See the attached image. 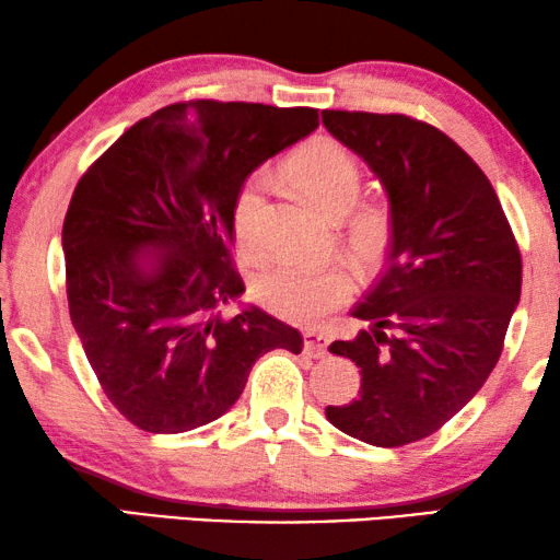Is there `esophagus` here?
Wrapping results in <instances>:
<instances>
[{"instance_id":"34e87169","label":"esophagus","mask_w":560,"mask_h":560,"mask_svg":"<svg viewBox=\"0 0 560 560\" xmlns=\"http://www.w3.org/2000/svg\"><path fill=\"white\" fill-rule=\"evenodd\" d=\"M302 340H305V352L310 357H315V360H323V357H327L329 337L325 332H317V329H307V332L302 335Z\"/></svg>"}]
</instances>
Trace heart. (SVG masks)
Segmentation results:
<instances>
[{
	"label": "heart",
	"mask_w": 560,
	"mask_h": 560,
	"mask_svg": "<svg viewBox=\"0 0 560 560\" xmlns=\"http://www.w3.org/2000/svg\"><path fill=\"white\" fill-rule=\"evenodd\" d=\"M290 176L302 194L332 215L350 210L362 190V166L340 141L317 139L290 161ZM265 180L250 176L233 198L231 220L237 245L258 253L262 245ZM357 250L377 255L389 237V213L380 203L357 206L347 218ZM354 280L340 260L282 258L255 280V295L265 307L295 323H317L352 295Z\"/></svg>",
	"instance_id": "obj_1"
}]
</instances>
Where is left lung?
Wrapping results in <instances>:
<instances>
[{
  "instance_id": "8db88e82",
  "label": "left lung",
  "mask_w": 560,
  "mask_h": 560,
  "mask_svg": "<svg viewBox=\"0 0 560 560\" xmlns=\"http://www.w3.org/2000/svg\"><path fill=\"white\" fill-rule=\"evenodd\" d=\"M327 131L389 196V262L352 310L370 323L329 352L360 366V397L327 407L340 432L405 446L442 429L497 366L521 298L518 243L459 143L405 114L323 112Z\"/></svg>"
}]
</instances>
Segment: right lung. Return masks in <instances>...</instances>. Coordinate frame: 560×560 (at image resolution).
<instances>
[{
    "label": "right lung",
    "mask_w": 560,
    "mask_h": 560,
    "mask_svg": "<svg viewBox=\"0 0 560 560\" xmlns=\"http://www.w3.org/2000/svg\"><path fill=\"white\" fill-rule=\"evenodd\" d=\"M317 126L307 106L178 101L128 128L77 183L61 231L69 315L133 427H203L235 405L260 354H300L302 335L282 319L223 315L245 292L231 206L262 161Z\"/></svg>",
    "instance_id": "right-lung-1"
}]
</instances>
